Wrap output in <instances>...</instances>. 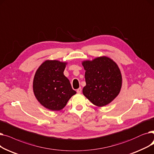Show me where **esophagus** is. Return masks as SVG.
Returning <instances> with one entry per match:
<instances>
[{
    "instance_id": "34e87169",
    "label": "esophagus",
    "mask_w": 154,
    "mask_h": 154,
    "mask_svg": "<svg viewBox=\"0 0 154 154\" xmlns=\"http://www.w3.org/2000/svg\"><path fill=\"white\" fill-rule=\"evenodd\" d=\"M82 88H79L76 90V92L78 93H80L82 92Z\"/></svg>"
}]
</instances>
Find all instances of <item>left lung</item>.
Returning <instances> with one entry per match:
<instances>
[{
	"instance_id": "8db88e82",
	"label": "left lung",
	"mask_w": 154,
	"mask_h": 154,
	"mask_svg": "<svg viewBox=\"0 0 154 154\" xmlns=\"http://www.w3.org/2000/svg\"><path fill=\"white\" fill-rule=\"evenodd\" d=\"M82 64L86 71L83 94L96 106L109 104L118 96L122 88V78L118 65L106 56L85 61Z\"/></svg>"
}]
</instances>
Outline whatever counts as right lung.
Returning <instances> with one entry per match:
<instances>
[{
    "label": "right lung",
    "mask_w": 154,
    "mask_h": 154,
    "mask_svg": "<svg viewBox=\"0 0 154 154\" xmlns=\"http://www.w3.org/2000/svg\"><path fill=\"white\" fill-rule=\"evenodd\" d=\"M66 63L47 60L36 71L33 81L35 98L45 108L53 111L63 109L76 93L64 75Z\"/></svg>",
    "instance_id": "add662e5"
}]
</instances>
